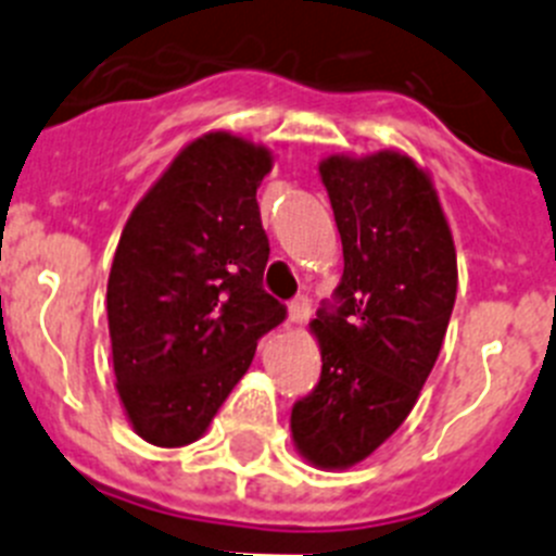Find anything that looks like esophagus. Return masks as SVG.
I'll use <instances>...</instances> for the list:
<instances>
[{
    "label": "esophagus",
    "mask_w": 556,
    "mask_h": 556,
    "mask_svg": "<svg viewBox=\"0 0 556 556\" xmlns=\"http://www.w3.org/2000/svg\"><path fill=\"white\" fill-rule=\"evenodd\" d=\"M288 315H290V324H295V326L307 324L309 315H313V304H309L307 295H299V299H293L288 307Z\"/></svg>",
    "instance_id": "34e87169"
}]
</instances>
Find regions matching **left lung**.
<instances>
[{"instance_id":"1","label":"left lung","mask_w":556,"mask_h":556,"mask_svg":"<svg viewBox=\"0 0 556 556\" xmlns=\"http://www.w3.org/2000/svg\"><path fill=\"white\" fill-rule=\"evenodd\" d=\"M342 241L334 304L309 324L320 381L293 406L295 450L349 469L412 414L453 315L458 261L430 175L395 150L320 161Z\"/></svg>"}]
</instances>
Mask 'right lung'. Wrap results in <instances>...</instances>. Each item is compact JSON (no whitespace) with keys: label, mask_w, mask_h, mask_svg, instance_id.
Here are the masks:
<instances>
[{"label":"right lung","mask_w":556,"mask_h":556,"mask_svg":"<svg viewBox=\"0 0 556 556\" xmlns=\"http://www.w3.org/2000/svg\"><path fill=\"white\" fill-rule=\"evenodd\" d=\"M266 144L202 134L123 227L106 285L117 395L155 447L197 442L285 307L263 290L268 238L257 186Z\"/></svg>","instance_id":"right-lung-1"}]
</instances>
